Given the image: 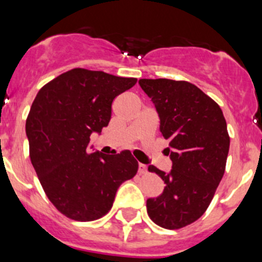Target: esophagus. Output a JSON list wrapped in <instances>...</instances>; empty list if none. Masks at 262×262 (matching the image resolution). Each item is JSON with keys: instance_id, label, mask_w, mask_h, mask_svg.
I'll return each instance as SVG.
<instances>
[{"instance_id": "esophagus-1", "label": "esophagus", "mask_w": 262, "mask_h": 262, "mask_svg": "<svg viewBox=\"0 0 262 262\" xmlns=\"http://www.w3.org/2000/svg\"><path fill=\"white\" fill-rule=\"evenodd\" d=\"M138 173H139V175H146V173H147V166L143 165V163H139Z\"/></svg>"}]
</instances>
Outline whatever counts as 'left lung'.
<instances>
[{"label": "left lung", "instance_id": "1", "mask_svg": "<svg viewBox=\"0 0 262 262\" xmlns=\"http://www.w3.org/2000/svg\"><path fill=\"white\" fill-rule=\"evenodd\" d=\"M139 84L155 104L172 161L170 173L148 167L166 186L147 200V213L157 226L179 229L205 213L223 178L229 150L226 119L213 99L187 81L142 78Z\"/></svg>", "mask_w": 262, "mask_h": 262}]
</instances>
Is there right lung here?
<instances>
[{
	"instance_id": "right-lung-1",
	"label": "right lung",
	"mask_w": 262,
	"mask_h": 262,
	"mask_svg": "<svg viewBox=\"0 0 262 262\" xmlns=\"http://www.w3.org/2000/svg\"><path fill=\"white\" fill-rule=\"evenodd\" d=\"M137 78L73 68L39 90L26 119L29 155L44 192L67 218L91 222L109 212L118 187L138 171L130 150L89 152L92 132L112 118V104Z\"/></svg>"
}]
</instances>
